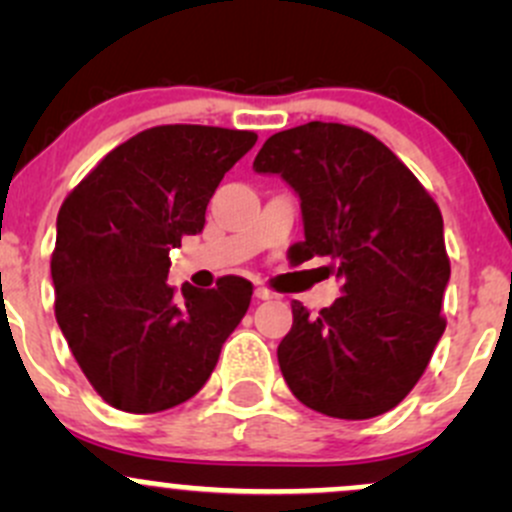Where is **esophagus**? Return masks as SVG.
Instances as JSON below:
<instances>
[{
  "instance_id": "esophagus-1",
  "label": "esophagus",
  "mask_w": 512,
  "mask_h": 512,
  "mask_svg": "<svg viewBox=\"0 0 512 512\" xmlns=\"http://www.w3.org/2000/svg\"><path fill=\"white\" fill-rule=\"evenodd\" d=\"M255 297L262 299V302H267V299H275L277 294L270 292V289H267V287H255Z\"/></svg>"
}]
</instances>
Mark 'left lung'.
I'll list each match as a JSON object with an SVG mask.
<instances>
[{
	"mask_svg": "<svg viewBox=\"0 0 512 512\" xmlns=\"http://www.w3.org/2000/svg\"><path fill=\"white\" fill-rule=\"evenodd\" d=\"M252 168L297 193L304 240L294 260L327 257L342 280V297L317 317L292 302V329L277 347L289 391L332 418L386 414L414 389L446 329L441 210L384 143L342 123L275 133Z\"/></svg>",
	"mask_w": 512,
	"mask_h": 512,
	"instance_id": "obj_1",
	"label": "left lung"
}]
</instances>
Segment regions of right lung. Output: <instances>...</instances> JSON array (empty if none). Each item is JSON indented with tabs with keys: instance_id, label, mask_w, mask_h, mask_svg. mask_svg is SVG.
Listing matches in <instances>:
<instances>
[{
	"instance_id": "1",
	"label": "right lung",
	"mask_w": 512,
	"mask_h": 512,
	"mask_svg": "<svg viewBox=\"0 0 512 512\" xmlns=\"http://www.w3.org/2000/svg\"><path fill=\"white\" fill-rule=\"evenodd\" d=\"M252 131L156 126L113 148L56 218V322L106 404L156 414L198 394L250 307L252 285H168V252L198 235L223 175Z\"/></svg>"
}]
</instances>
